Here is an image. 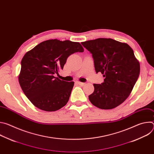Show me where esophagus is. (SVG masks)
I'll return each instance as SVG.
<instances>
[{
    "mask_svg": "<svg viewBox=\"0 0 154 154\" xmlns=\"http://www.w3.org/2000/svg\"><path fill=\"white\" fill-rule=\"evenodd\" d=\"M76 83L78 84V85H80V86H83V85L85 84V83L80 82H79V81H77V82H76Z\"/></svg>",
    "mask_w": 154,
    "mask_h": 154,
    "instance_id": "1",
    "label": "esophagus"
}]
</instances>
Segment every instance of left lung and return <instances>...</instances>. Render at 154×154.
<instances>
[{
	"label": "left lung",
	"instance_id": "1",
	"mask_svg": "<svg viewBox=\"0 0 154 154\" xmlns=\"http://www.w3.org/2000/svg\"><path fill=\"white\" fill-rule=\"evenodd\" d=\"M92 54L96 73L105 77L101 84H94L89 96L93 105L109 109L123 103L129 96L140 72V63L127 44L111 38H97L81 42Z\"/></svg>",
	"mask_w": 154,
	"mask_h": 154
}]
</instances>
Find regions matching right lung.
Instances as JSON below:
<instances>
[{"instance_id":"1","label":"right lung","mask_w":154,"mask_h":154,"mask_svg":"<svg viewBox=\"0 0 154 154\" xmlns=\"http://www.w3.org/2000/svg\"><path fill=\"white\" fill-rule=\"evenodd\" d=\"M84 49L78 42L57 39L43 41L27 52L21 61L19 82L24 93L37 108L55 112L68 103L74 85L55 77L67 58Z\"/></svg>"}]
</instances>
